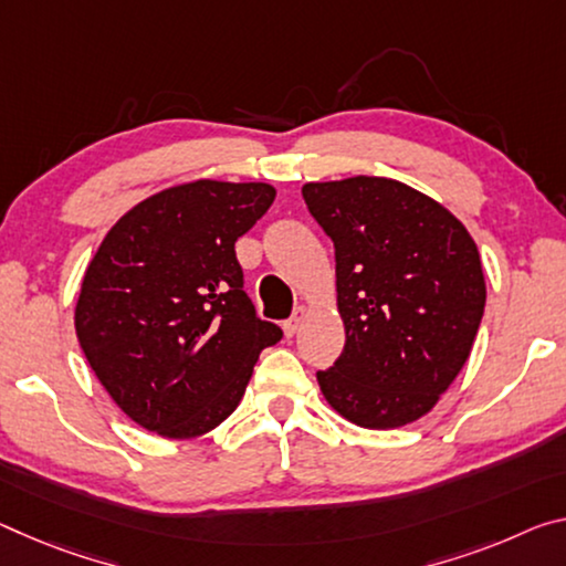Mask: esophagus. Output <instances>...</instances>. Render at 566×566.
<instances>
[{
	"instance_id": "esophagus-1",
	"label": "esophagus",
	"mask_w": 566,
	"mask_h": 566,
	"mask_svg": "<svg viewBox=\"0 0 566 566\" xmlns=\"http://www.w3.org/2000/svg\"><path fill=\"white\" fill-rule=\"evenodd\" d=\"M304 319H307V307H297V310H294V315H292L290 319H286L284 325H282L284 335H286V337H294V335H297Z\"/></svg>"
}]
</instances>
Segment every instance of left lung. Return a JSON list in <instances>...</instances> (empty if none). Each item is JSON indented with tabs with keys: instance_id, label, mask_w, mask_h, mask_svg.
<instances>
[{
	"instance_id": "1",
	"label": "left lung",
	"mask_w": 566,
	"mask_h": 566,
	"mask_svg": "<svg viewBox=\"0 0 566 566\" xmlns=\"http://www.w3.org/2000/svg\"><path fill=\"white\" fill-rule=\"evenodd\" d=\"M335 244L345 349L317 382L349 423L390 430L423 418L471 355L486 307L479 247L430 196L382 176L304 184Z\"/></svg>"
}]
</instances>
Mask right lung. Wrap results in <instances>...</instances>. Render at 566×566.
<instances>
[{"instance_id": "right-lung-1", "label": "right lung", "mask_w": 566, "mask_h": 566, "mask_svg": "<svg viewBox=\"0 0 566 566\" xmlns=\"http://www.w3.org/2000/svg\"><path fill=\"white\" fill-rule=\"evenodd\" d=\"M274 186L199 178L164 188L113 223L85 269L75 332L107 396L140 428L196 438L244 398L282 329L256 317L234 244Z\"/></svg>"}]
</instances>
